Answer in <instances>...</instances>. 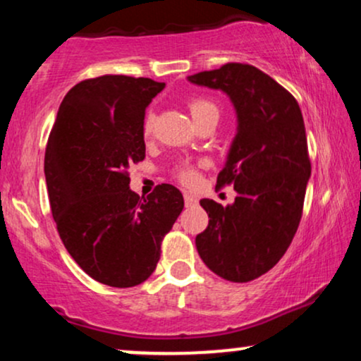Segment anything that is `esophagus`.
Masks as SVG:
<instances>
[{
	"mask_svg": "<svg viewBox=\"0 0 361 361\" xmlns=\"http://www.w3.org/2000/svg\"><path fill=\"white\" fill-rule=\"evenodd\" d=\"M198 204V198L195 197L193 193H185V205L186 207H193Z\"/></svg>",
	"mask_w": 361,
	"mask_h": 361,
	"instance_id": "obj_1",
	"label": "esophagus"
}]
</instances>
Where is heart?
I'll return each instance as SVG.
<instances>
[{
	"label": "heart",
	"mask_w": 361,
	"mask_h": 361,
	"mask_svg": "<svg viewBox=\"0 0 361 361\" xmlns=\"http://www.w3.org/2000/svg\"><path fill=\"white\" fill-rule=\"evenodd\" d=\"M190 111H192V117L195 120L205 117V115H210V114L219 115L217 105H215L214 102L207 100V98H195V100L190 102ZM154 122H156V115L152 114V111H149L146 115V120H144V127H142L144 135H146V137L152 135V132H154ZM176 175L186 185H193L198 181V173L195 171L192 166H186V164L185 166L178 168Z\"/></svg>",
	"instance_id": "heart-1"
}]
</instances>
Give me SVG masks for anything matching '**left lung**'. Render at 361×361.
I'll return each instance as SVG.
<instances>
[{"label":"left lung","mask_w":361,"mask_h":361,"mask_svg":"<svg viewBox=\"0 0 361 361\" xmlns=\"http://www.w3.org/2000/svg\"><path fill=\"white\" fill-rule=\"evenodd\" d=\"M188 81L221 90L238 117L235 137L217 186L233 185L234 204L204 198L209 226L195 239L215 275L251 281L271 270L297 233L310 178L299 103L273 78L250 64L229 62Z\"/></svg>","instance_id":"8db88e82"}]
</instances>
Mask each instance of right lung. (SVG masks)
Masks as SVG:
<instances>
[{"label":"right lung","mask_w":361,"mask_h":361,"mask_svg":"<svg viewBox=\"0 0 361 361\" xmlns=\"http://www.w3.org/2000/svg\"><path fill=\"white\" fill-rule=\"evenodd\" d=\"M163 88L118 74L78 82L49 135L44 173L57 231L82 271L110 287L152 275L185 205L173 185H157L147 198L128 186V166L146 157V109Z\"/></svg>","instance_id":"add662e5"}]
</instances>
